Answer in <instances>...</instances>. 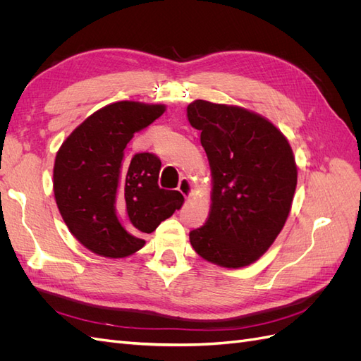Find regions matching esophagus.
Wrapping results in <instances>:
<instances>
[{
  "instance_id": "esophagus-1",
  "label": "esophagus",
  "mask_w": 361,
  "mask_h": 361,
  "mask_svg": "<svg viewBox=\"0 0 361 361\" xmlns=\"http://www.w3.org/2000/svg\"><path fill=\"white\" fill-rule=\"evenodd\" d=\"M178 190L185 195V197H191V194H192V183H191V180L187 179V178H182L180 182H179Z\"/></svg>"
}]
</instances>
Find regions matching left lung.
<instances>
[{
	"label": "left lung",
	"mask_w": 361,
	"mask_h": 361,
	"mask_svg": "<svg viewBox=\"0 0 361 361\" xmlns=\"http://www.w3.org/2000/svg\"><path fill=\"white\" fill-rule=\"evenodd\" d=\"M212 170L207 221L190 232L192 248L226 268L253 264L280 233L297 188L292 149L267 118L244 108L194 101L187 106Z\"/></svg>",
	"instance_id": "left-lung-1"
}]
</instances>
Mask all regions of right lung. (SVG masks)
<instances>
[{
    "mask_svg": "<svg viewBox=\"0 0 361 361\" xmlns=\"http://www.w3.org/2000/svg\"><path fill=\"white\" fill-rule=\"evenodd\" d=\"M166 111L164 105L122 101L87 117L61 145L54 164V194L71 233L93 253L125 257L145 245L183 195L159 188L161 159L128 155L135 133Z\"/></svg>",
    "mask_w": 361,
    "mask_h": 361,
    "instance_id": "obj_1",
    "label": "right lung"
}]
</instances>
